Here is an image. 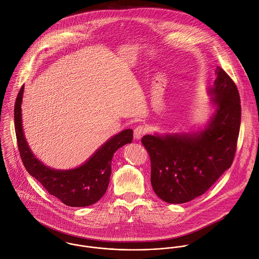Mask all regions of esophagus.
<instances>
[{"mask_svg": "<svg viewBox=\"0 0 259 259\" xmlns=\"http://www.w3.org/2000/svg\"><path fill=\"white\" fill-rule=\"evenodd\" d=\"M147 132H148V127L145 124H139L135 128V139L140 140Z\"/></svg>", "mask_w": 259, "mask_h": 259, "instance_id": "1", "label": "esophagus"}]
</instances>
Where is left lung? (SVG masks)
Instances as JSON below:
<instances>
[{
    "instance_id": "8db88e82",
    "label": "left lung",
    "mask_w": 259,
    "mask_h": 259,
    "mask_svg": "<svg viewBox=\"0 0 259 259\" xmlns=\"http://www.w3.org/2000/svg\"><path fill=\"white\" fill-rule=\"evenodd\" d=\"M207 93L214 107L197 132L147 135L142 143L150 157V183L168 203H185L203 194L232 164L241 120L238 90L222 68Z\"/></svg>"
}]
</instances>
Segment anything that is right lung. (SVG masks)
I'll list each match as a JSON object with an SVG mask.
<instances>
[{
    "label": "right lung",
    "mask_w": 259,
    "mask_h": 259,
    "mask_svg": "<svg viewBox=\"0 0 259 259\" xmlns=\"http://www.w3.org/2000/svg\"><path fill=\"white\" fill-rule=\"evenodd\" d=\"M25 85L18 94L15 104V130L18 148L28 172L47 191L72 207H83L96 203L106 193L111 175L114 152L133 142V130H124L111 137L98 148L88 160L71 169H56L45 165L33 153L26 141L22 122V103Z\"/></svg>",
    "instance_id": "1"
}]
</instances>
